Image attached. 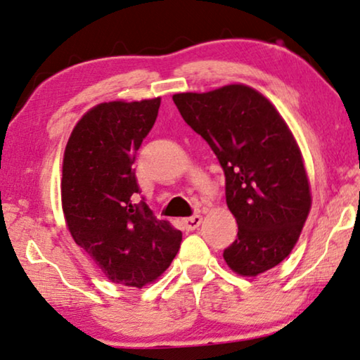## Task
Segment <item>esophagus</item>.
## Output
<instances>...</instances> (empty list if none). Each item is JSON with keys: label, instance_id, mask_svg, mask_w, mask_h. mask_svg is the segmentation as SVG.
<instances>
[{"label": "esophagus", "instance_id": "esophagus-1", "mask_svg": "<svg viewBox=\"0 0 360 360\" xmlns=\"http://www.w3.org/2000/svg\"><path fill=\"white\" fill-rule=\"evenodd\" d=\"M200 223H202L200 214H192L189 218H184V226L187 231H194L195 228L200 226Z\"/></svg>", "mask_w": 360, "mask_h": 360}]
</instances>
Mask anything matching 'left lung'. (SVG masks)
<instances>
[{"label":"left lung","mask_w":360,"mask_h":360,"mask_svg":"<svg viewBox=\"0 0 360 360\" xmlns=\"http://www.w3.org/2000/svg\"><path fill=\"white\" fill-rule=\"evenodd\" d=\"M173 100L224 171L226 203L238 221V238L223 252L228 266L257 276L281 264L312 203L302 155L281 115L243 84Z\"/></svg>","instance_id":"obj_1"}]
</instances>
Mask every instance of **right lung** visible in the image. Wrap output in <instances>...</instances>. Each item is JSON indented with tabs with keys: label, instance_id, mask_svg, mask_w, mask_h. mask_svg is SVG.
I'll return each mask as SVG.
<instances>
[{
	"label": "right lung",
	"instance_id": "add662e5",
	"mask_svg": "<svg viewBox=\"0 0 360 360\" xmlns=\"http://www.w3.org/2000/svg\"><path fill=\"white\" fill-rule=\"evenodd\" d=\"M160 98L110 101L85 112L63 160L61 202L69 233L110 281L142 288L169 266L182 233L137 202V150Z\"/></svg>",
	"mask_w": 360,
	"mask_h": 360
}]
</instances>
